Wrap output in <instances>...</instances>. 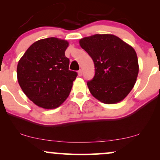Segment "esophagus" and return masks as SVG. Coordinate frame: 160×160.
<instances>
[{
	"label": "esophagus",
	"mask_w": 160,
	"mask_h": 160,
	"mask_svg": "<svg viewBox=\"0 0 160 160\" xmlns=\"http://www.w3.org/2000/svg\"><path fill=\"white\" fill-rule=\"evenodd\" d=\"M78 76H79L82 75V70H79V71H78Z\"/></svg>",
	"instance_id": "1"
}]
</instances>
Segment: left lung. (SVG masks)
Segmentation results:
<instances>
[{"label":"left lung","mask_w":160,"mask_h":160,"mask_svg":"<svg viewBox=\"0 0 160 160\" xmlns=\"http://www.w3.org/2000/svg\"><path fill=\"white\" fill-rule=\"evenodd\" d=\"M79 43L95 64V76L87 82L92 95L106 104L122 101L132 90L138 74L135 49L111 34L85 37Z\"/></svg>","instance_id":"8db88e82"}]
</instances>
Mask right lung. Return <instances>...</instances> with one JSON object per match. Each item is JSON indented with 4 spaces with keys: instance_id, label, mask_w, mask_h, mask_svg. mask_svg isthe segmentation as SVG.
<instances>
[{
    "instance_id": "add662e5",
    "label": "right lung",
    "mask_w": 160,
    "mask_h": 160,
    "mask_svg": "<svg viewBox=\"0 0 160 160\" xmlns=\"http://www.w3.org/2000/svg\"><path fill=\"white\" fill-rule=\"evenodd\" d=\"M68 42L58 38L37 41L17 65V79L24 93L39 107L56 108L68 97L78 73L69 70L65 55Z\"/></svg>"
}]
</instances>
